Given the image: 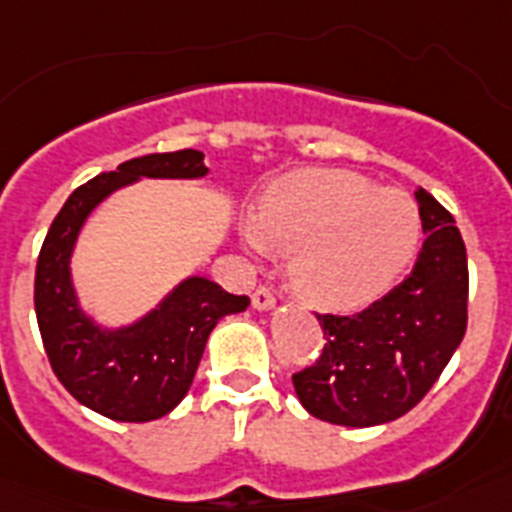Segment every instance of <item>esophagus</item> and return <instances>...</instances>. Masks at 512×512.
<instances>
[{"label": "esophagus", "mask_w": 512, "mask_h": 512, "mask_svg": "<svg viewBox=\"0 0 512 512\" xmlns=\"http://www.w3.org/2000/svg\"><path fill=\"white\" fill-rule=\"evenodd\" d=\"M253 307H256V310H269V307H274V292H271V287H266V284H259V287H256V292H253Z\"/></svg>", "instance_id": "1"}]
</instances>
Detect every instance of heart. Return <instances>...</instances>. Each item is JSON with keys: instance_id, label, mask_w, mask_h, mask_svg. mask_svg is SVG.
Segmentation results:
<instances>
[{"instance_id": "1", "label": "heart", "mask_w": 512, "mask_h": 512, "mask_svg": "<svg viewBox=\"0 0 512 512\" xmlns=\"http://www.w3.org/2000/svg\"><path fill=\"white\" fill-rule=\"evenodd\" d=\"M246 235L259 251H295L292 284L312 305L354 310L384 295L410 264L420 210L408 192L354 171L307 169L264 194Z\"/></svg>"}]
</instances>
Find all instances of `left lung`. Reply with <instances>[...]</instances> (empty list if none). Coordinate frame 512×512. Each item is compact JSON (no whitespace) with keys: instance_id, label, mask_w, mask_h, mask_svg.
Here are the masks:
<instances>
[{"instance_id":"1","label":"left lung","mask_w":512,"mask_h":512,"mask_svg":"<svg viewBox=\"0 0 512 512\" xmlns=\"http://www.w3.org/2000/svg\"><path fill=\"white\" fill-rule=\"evenodd\" d=\"M425 241L413 271L354 315L315 312L323 354L292 374L310 415L369 428L413 410L467 333V248L433 194L415 192Z\"/></svg>"}]
</instances>
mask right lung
<instances>
[{"instance_id":"add662e5","label":"right lung","mask_w":512,"mask_h":512,"mask_svg":"<svg viewBox=\"0 0 512 512\" xmlns=\"http://www.w3.org/2000/svg\"><path fill=\"white\" fill-rule=\"evenodd\" d=\"M200 151L130 158L74 189L51 223L35 266V315L58 382L104 418L148 423L182 402L217 320L243 312L251 300L230 295L205 277L182 282L151 315L122 330H102L81 315L71 287V248L89 212L115 189L151 179L207 174Z\"/></svg>"}]
</instances>
